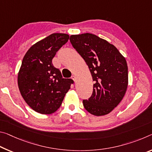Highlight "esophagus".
Wrapping results in <instances>:
<instances>
[{
    "label": "esophagus",
    "mask_w": 152,
    "mask_h": 152,
    "mask_svg": "<svg viewBox=\"0 0 152 152\" xmlns=\"http://www.w3.org/2000/svg\"><path fill=\"white\" fill-rule=\"evenodd\" d=\"M71 78L72 79V80H73L74 82H76V76H74V75H73V76H72V77H71Z\"/></svg>",
    "instance_id": "obj_1"
}]
</instances>
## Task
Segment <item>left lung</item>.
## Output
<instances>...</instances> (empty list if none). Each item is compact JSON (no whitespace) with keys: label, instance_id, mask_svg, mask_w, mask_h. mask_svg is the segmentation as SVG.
I'll return each instance as SVG.
<instances>
[{"label":"left lung","instance_id":"8db88e82","mask_svg":"<svg viewBox=\"0 0 152 152\" xmlns=\"http://www.w3.org/2000/svg\"><path fill=\"white\" fill-rule=\"evenodd\" d=\"M70 42L88 66L93 85L92 95L83 101L90 114L104 115L119 104L128 86V66L114 45L90 33L72 35Z\"/></svg>","mask_w":152,"mask_h":152}]
</instances>
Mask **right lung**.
Masks as SVG:
<instances>
[{
  "label": "right lung",
  "instance_id": "right-lung-1",
  "mask_svg": "<svg viewBox=\"0 0 152 152\" xmlns=\"http://www.w3.org/2000/svg\"><path fill=\"white\" fill-rule=\"evenodd\" d=\"M69 38L66 34H52L32 45L23 57L18 77L19 89L27 104L40 114L56 112L74 83L71 78H64L52 64Z\"/></svg>",
  "mask_w": 152,
  "mask_h": 152
}]
</instances>
